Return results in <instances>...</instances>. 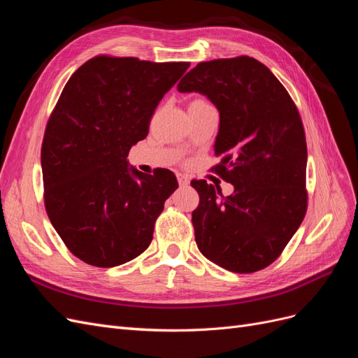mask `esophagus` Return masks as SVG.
<instances>
[{
    "instance_id": "obj_1",
    "label": "esophagus",
    "mask_w": 358,
    "mask_h": 358,
    "mask_svg": "<svg viewBox=\"0 0 358 358\" xmlns=\"http://www.w3.org/2000/svg\"><path fill=\"white\" fill-rule=\"evenodd\" d=\"M178 182H179V185H180V187H187V185H189V179H188V176L182 175V173H178Z\"/></svg>"
}]
</instances>
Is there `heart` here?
Instances as JSON below:
<instances>
[{
	"label": "heart",
	"instance_id": "obj_1",
	"mask_svg": "<svg viewBox=\"0 0 358 358\" xmlns=\"http://www.w3.org/2000/svg\"><path fill=\"white\" fill-rule=\"evenodd\" d=\"M194 101H204V100H194Z\"/></svg>",
	"mask_w": 358,
	"mask_h": 358
}]
</instances>
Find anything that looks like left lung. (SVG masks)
Returning a JSON list of instances; mask_svg holds the SVG:
<instances>
[{
    "instance_id": "left-lung-1",
    "label": "left lung",
    "mask_w": 358,
    "mask_h": 358,
    "mask_svg": "<svg viewBox=\"0 0 358 358\" xmlns=\"http://www.w3.org/2000/svg\"><path fill=\"white\" fill-rule=\"evenodd\" d=\"M179 92L208 96L220 112L212 170L231 196L192 180L200 196L192 225L200 252L234 273L258 272L284 251L308 208L305 129L294 101L264 64L249 57L200 62Z\"/></svg>"
}]
</instances>
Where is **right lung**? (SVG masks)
Listing matches in <instances>:
<instances>
[{
    "instance_id": "1",
    "label": "right lung",
    "mask_w": 358,
    "mask_h": 358,
    "mask_svg": "<svg viewBox=\"0 0 358 358\" xmlns=\"http://www.w3.org/2000/svg\"><path fill=\"white\" fill-rule=\"evenodd\" d=\"M188 67L100 55L64 86L41 145L45 206L62 242L86 264H124L152 242L178 180L167 169L145 175L128 167L127 157Z\"/></svg>"
}]
</instances>
